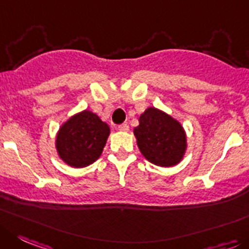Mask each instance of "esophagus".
<instances>
[{"instance_id": "esophagus-1", "label": "esophagus", "mask_w": 249, "mask_h": 249, "mask_svg": "<svg viewBox=\"0 0 249 249\" xmlns=\"http://www.w3.org/2000/svg\"><path fill=\"white\" fill-rule=\"evenodd\" d=\"M118 130H119V131H124V132L129 131V125H127L126 123H124V124L118 125Z\"/></svg>"}]
</instances>
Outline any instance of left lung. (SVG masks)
I'll use <instances>...</instances> for the list:
<instances>
[{
  "label": "left lung",
  "mask_w": 249,
  "mask_h": 249,
  "mask_svg": "<svg viewBox=\"0 0 249 249\" xmlns=\"http://www.w3.org/2000/svg\"><path fill=\"white\" fill-rule=\"evenodd\" d=\"M134 135L141 155L156 166H177L187 151V134L183 125L155 107H148L140 114Z\"/></svg>",
  "instance_id": "1"
}]
</instances>
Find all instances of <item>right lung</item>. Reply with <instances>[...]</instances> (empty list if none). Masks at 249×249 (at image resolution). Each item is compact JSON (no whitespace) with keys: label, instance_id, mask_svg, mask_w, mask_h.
Here are the masks:
<instances>
[{"label":"right lung","instance_id":"add662e5","mask_svg":"<svg viewBox=\"0 0 249 249\" xmlns=\"http://www.w3.org/2000/svg\"><path fill=\"white\" fill-rule=\"evenodd\" d=\"M110 127L96 113L82 110L60 126L55 139L57 156L73 168H83L101 157Z\"/></svg>","mask_w":249,"mask_h":249}]
</instances>
